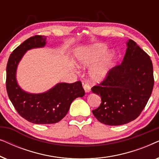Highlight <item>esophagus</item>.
<instances>
[{
	"instance_id": "1",
	"label": "esophagus",
	"mask_w": 159,
	"mask_h": 159,
	"mask_svg": "<svg viewBox=\"0 0 159 159\" xmlns=\"http://www.w3.org/2000/svg\"><path fill=\"white\" fill-rule=\"evenodd\" d=\"M83 88H84V90L86 93H88V92H90V86L89 85V84H87V83L84 84H83Z\"/></svg>"
}]
</instances>
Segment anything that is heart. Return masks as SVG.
<instances>
[{
    "instance_id": "b5f03b06",
    "label": "heart",
    "mask_w": 159,
    "mask_h": 159,
    "mask_svg": "<svg viewBox=\"0 0 159 159\" xmlns=\"http://www.w3.org/2000/svg\"><path fill=\"white\" fill-rule=\"evenodd\" d=\"M106 46L103 44H96L88 49L81 50L77 53V58L79 64L82 66H92L98 61L105 53ZM111 56L107 54L99 61L90 71V76L95 81L103 80L107 75L109 69Z\"/></svg>"
}]
</instances>
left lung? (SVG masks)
I'll list each match as a JSON object with an SVG mask.
<instances>
[{
    "label": "left lung",
    "instance_id": "1",
    "mask_svg": "<svg viewBox=\"0 0 159 159\" xmlns=\"http://www.w3.org/2000/svg\"><path fill=\"white\" fill-rule=\"evenodd\" d=\"M123 61L108 71L92 91L101 98L93 114L100 122L119 126L138 118L146 106L154 85L150 56L129 40Z\"/></svg>",
    "mask_w": 159,
    "mask_h": 159
}]
</instances>
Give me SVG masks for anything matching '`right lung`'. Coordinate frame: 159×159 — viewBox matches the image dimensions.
<instances>
[{
	"label": "right lung",
	"instance_id": "right-lung-1",
	"mask_svg": "<svg viewBox=\"0 0 159 159\" xmlns=\"http://www.w3.org/2000/svg\"><path fill=\"white\" fill-rule=\"evenodd\" d=\"M45 37L28 38L11 53L6 66V90L11 102L21 117L37 125L57 123L66 116L75 98L84 95L82 82L58 83L47 92L32 94L21 90L17 84V65L28 50L44 47Z\"/></svg>",
	"mask_w": 159,
	"mask_h": 159
}]
</instances>
